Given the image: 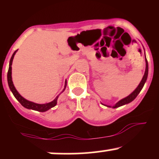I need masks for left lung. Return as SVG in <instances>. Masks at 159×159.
Returning <instances> with one entry per match:
<instances>
[{"instance_id":"left-lung-1","label":"left lung","mask_w":159,"mask_h":159,"mask_svg":"<svg viewBox=\"0 0 159 159\" xmlns=\"http://www.w3.org/2000/svg\"><path fill=\"white\" fill-rule=\"evenodd\" d=\"M146 70H145V73H144V75L143 78H142L141 81H140V83L139 84V85L138 86V87L134 90L133 92L131 93L129 96H128L127 97L123 98V99H121L120 101L118 102L116 104V105H114L113 107L114 108H116V107H120L122 106V105H125V104H128L129 102H132L133 100L134 99L137 97V96H138V94H139V93L140 92V90H142V88H143L144 84H145L146 81H147V75H148V62H147V58H146ZM109 107H111V106H107Z\"/></svg>"}]
</instances>
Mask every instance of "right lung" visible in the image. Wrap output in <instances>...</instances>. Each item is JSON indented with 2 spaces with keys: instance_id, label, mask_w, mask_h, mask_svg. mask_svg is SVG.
Wrapping results in <instances>:
<instances>
[{
  "instance_id": "right-lung-1",
  "label": "right lung",
  "mask_w": 159,
  "mask_h": 159,
  "mask_svg": "<svg viewBox=\"0 0 159 159\" xmlns=\"http://www.w3.org/2000/svg\"><path fill=\"white\" fill-rule=\"evenodd\" d=\"M16 52H17V50H16V52L13 53L12 57H11L10 61V66H9V70H8V72H7V81H8L9 87H10V90L12 91V94L14 95V96H15L16 99H17L18 101L21 103V105H22L23 107H26V108H27V109H32V110L40 111V112H44V111H48L50 108H52V107L55 106L56 104H57V98L59 96H57V97L54 98L52 102H49V103L36 104V103L32 102H30V101H28V100L25 99V98H23L22 96H21V95L18 93V91L16 90L15 87H14L13 83H12V66H12V60H13L14 55L16 54ZM66 82L65 88H66ZM65 88H64V90H65Z\"/></svg>"
}]
</instances>
